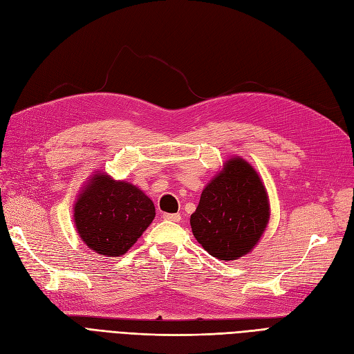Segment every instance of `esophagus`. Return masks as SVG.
I'll return each instance as SVG.
<instances>
[{
    "mask_svg": "<svg viewBox=\"0 0 354 354\" xmlns=\"http://www.w3.org/2000/svg\"><path fill=\"white\" fill-rule=\"evenodd\" d=\"M162 217H164V221H169V222H180L181 221V216L177 213H165Z\"/></svg>",
    "mask_w": 354,
    "mask_h": 354,
    "instance_id": "esophagus-1",
    "label": "esophagus"
}]
</instances>
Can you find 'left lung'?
<instances>
[{
  "mask_svg": "<svg viewBox=\"0 0 354 354\" xmlns=\"http://www.w3.org/2000/svg\"><path fill=\"white\" fill-rule=\"evenodd\" d=\"M268 221L270 201L261 177L248 162L232 158L203 190L190 226L209 254L235 261L261 240Z\"/></svg>",
  "mask_w": 354,
  "mask_h": 354,
  "instance_id": "left-lung-1",
  "label": "left lung"
}]
</instances>
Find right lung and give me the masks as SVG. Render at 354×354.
Here are the masks:
<instances>
[{
    "label": "right lung",
    "mask_w": 354,
    "mask_h": 354,
    "mask_svg": "<svg viewBox=\"0 0 354 354\" xmlns=\"http://www.w3.org/2000/svg\"><path fill=\"white\" fill-rule=\"evenodd\" d=\"M151 199L127 181L93 174L74 204L82 241L106 257L125 254L155 218Z\"/></svg>",
    "instance_id": "right-lung-1"
}]
</instances>
